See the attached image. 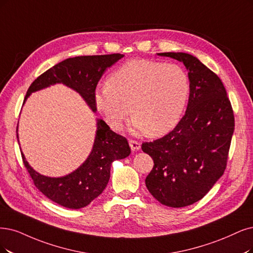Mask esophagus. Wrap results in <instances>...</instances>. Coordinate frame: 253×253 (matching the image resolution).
<instances>
[{"label":"esophagus","mask_w":253,"mask_h":253,"mask_svg":"<svg viewBox=\"0 0 253 253\" xmlns=\"http://www.w3.org/2000/svg\"><path fill=\"white\" fill-rule=\"evenodd\" d=\"M129 146L131 148L132 151H137L141 149V144H139L137 141H133V139H129Z\"/></svg>","instance_id":"obj_1"}]
</instances>
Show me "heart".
<instances>
[{
    "label": "heart",
    "instance_id": "b5f03b06",
    "mask_svg": "<svg viewBox=\"0 0 253 253\" xmlns=\"http://www.w3.org/2000/svg\"><path fill=\"white\" fill-rule=\"evenodd\" d=\"M189 95L188 74L179 65L132 59L96 90L95 104L112 129H120L131 112L133 132L158 136L178 124Z\"/></svg>",
    "mask_w": 253,
    "mask_h": 253
}]
</instances>
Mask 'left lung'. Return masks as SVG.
Segmentation results:
<instances>
[{"label":"left lung","instance_id":"obj_1","mask_svg":"<svg viewBox=\"0 0 253 253\" xmlns=\"http://www.w3.org/2000/svg\"><path fill=\"white\" fill-rule=\"evenodd\" d=\"M157 55L184 64L190 97L172 131L142 145L154 162L145 182L162 204L183 208L202 199L225 171L235 117L221 79L197 57L182 52Z\"/></svg>","mask_w":253,"mask_h":253}]
</instances>
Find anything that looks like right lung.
I'll use <instances>...</instances> for the list:
<instances>
[{"label":"right lung","mask_w":253,"mask_h":253,"mask_svg":"<svg viewBox=\"0 0 253 253\" xmlns=\"http://www.w3.org/2000/svg\"><path fill=\"white\" fill-rule=\"evenodd\" d=\"M123 57V54H110L77 56L65 59L32 82L26 93L24 104L32 92L55 84H63L78 92L91 111L96 112L95 90L97 84L106 69ZM96 126L95 141L89 155L79 168L65 176L42 175L29 165L22 152L24 165L36 188L45 197L61 207L79 210L88 205L106 188L112 162L123 160L131 152L127 139L110 130L104 121L97 119ZM16 136L17 142H20L17 129Z\"/></svg>","instance_id":"obj_1"}]
</instances>
